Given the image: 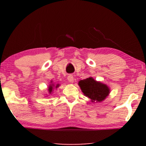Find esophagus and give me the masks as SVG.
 I'll return each instance as SVG.
<instances>
[{
    "label": "esophagus",
    "mask_w": 146,
    "mask_h": 146,
    "mask_svg": "<svg viewBox=\"0 0 146 146\" xmlns=\"http://www.w3.org/2000/svg\"><path fill=\"white\" fill-rule=\"evenodd\" d=\"M68 80L70 82H73L74 81V77L72 75H70L68 76Z\"/></svg>",
    "instance_id": "1"
}]
</instances>
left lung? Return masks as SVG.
<instances>
[{
    "label": "left lung",
    "instance_id": "1",
    "mask_svg": "<svg viewBox=\"0 0 146 146\" xmlns=\"http://www.w3.org/2000/svg\"><path fill=\"white\" fill-rule=\"evenodd\" d=\"M78 85L82 93L93 102H100L104 100L110 93L108 86L100 82H97L92 77L79 81Z\"/></svg>",
    "mask_w": 146,
    "mask_h": 146
}]
</instances>
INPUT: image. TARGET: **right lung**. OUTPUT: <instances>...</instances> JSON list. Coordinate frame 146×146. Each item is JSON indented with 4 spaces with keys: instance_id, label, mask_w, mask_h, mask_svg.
<instances>
[{
    "instance_id": "add662e5",
    "label": "right lung",
    "mask_w": 146,
    "mask_h": 146,
    "mask_svg": "<svg viewBox=\"0 0 146 146\" xmlns=\"http://www.w3.org/2000/svg\"><path fill=\"white\" fill-rule=\"evenodd\" d=\"M59 86V84H56V86H55V88H57ZM53 88H54V84H50L49 86V87H48V92H49V94H51V93L53 92Z\"/></svg>"
}]
</instances>
